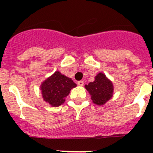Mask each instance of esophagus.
<instances>
[{"label":"esophagus","mask_w":153,"mask_h":153,"mask_svg":"<svg viewBox=\"0 0 153 153\" xmlns=\"http://www.w3.org/2000/svg\"><path fill=\"white\" fill-rule=\"evenodd\" d=\"M78 85H79V86H83L84 85V82L83 81H79L78 82Z\"/></svg>","instance_id":"obj_1"}]
</instances>
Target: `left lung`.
Returning a JSON list of instances; mask_svg holds the SVG:
<instances>
[{
  "label": "left lung",
  "instance_id": "obj_1",
  "mask_svg": "<svg viewBox=\"0 0 153 153\" xmlns=\"http://www.w3.org/2000/svg\"><path fill=\"white\" fill-rule=\"evenodd\" d=\"M91 95V99L96 105H104L113 96V84L105 75L99 73L95 77V80L85 86Z\"/></svg>",
  "mask_w": 153,
  "mask_h": 153
}]
</instances>
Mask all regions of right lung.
<instances>
[{"label": "right lung", "mask_w": 153, "mask_h": 153, "mask_svg": "<svg viewBox=\"0 0 153 153\" xmlns=\"http://www.w3.org/2000/svg\"><path fill=\"white\" fill-rule=\"evenodd\" d=\"M75 86L76 84L71 79L56 71L42 83L40 88L45 102L52 106H59L65 102L71 90Z\"/></svg>", "instance_id": "add662e5"}]
</instances>
